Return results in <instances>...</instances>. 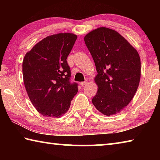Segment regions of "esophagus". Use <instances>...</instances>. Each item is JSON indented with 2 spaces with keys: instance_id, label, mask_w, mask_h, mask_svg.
<instances>
[{
  "instance_id": "esophagus-1",
  "label": "esophagus",
  "mask_w": 160,
  "mask_h": 160,
  "mask_svg": "<svg viewBox=\"0 0 160 160\" xmlns=\"http://www.w3.org/2000/svg\"><path fill=\"white\" fill-rule=\"evenodd\" d=\"M87 83H88V82H87V81H85V82H81L80 84L81 86H84V85H85Z\"/></svg>"
}]
</instances>
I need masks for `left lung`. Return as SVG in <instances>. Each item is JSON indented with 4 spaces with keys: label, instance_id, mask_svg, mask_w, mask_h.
<instances>
[{
    "label": "left lung",
    "instance_id": "8db88e82",
    "mask_svg": "<svg viewBox=\"0 0 160 160\" xmlns=\"http://www.w3.org/2000/svg\"><path fill=\"white\" fill-rule=\"evenodd\" d=\"M95 63L98 86L92 99L106 116L120 113L133 98L138 88L141 68L137 50L113 29L99 28L84 37Z\"/></svg>",
    "mask_w": 160,
    "mask_h": 160
}]
</instances>
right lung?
Masks as SVG:
<instances>
[{"mask_svg":"<svg viewBox=\"0 0 160 160\" xmlns=\"http://www.w3.org/2000/svg\"><path fill=\"white\" fill-rule=\"evenodd\" d=\"M77 37L68 32L48 36L23 59V80L29 98L37 112L47 117H61L78 91V84L69 81L66 61Z\"/></svg>","mask_w":160,"mask_h":160,"instance_id":"obj_1","label":"right lung"}]
</instances>
